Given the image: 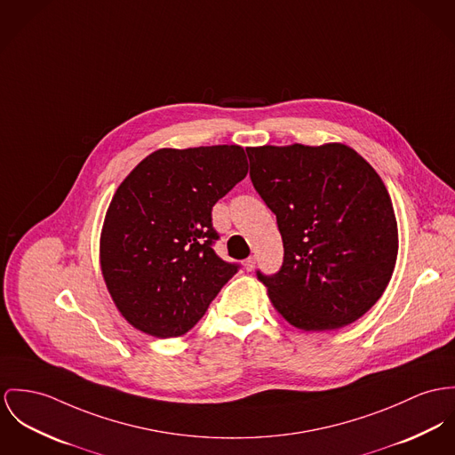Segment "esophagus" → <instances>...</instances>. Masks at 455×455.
Here are the masks:
<instances>
[{
    "label": "esophagus",
    "mask_w": 455,
    "mask_h": 455,
    "mask_svg": "<svg viewBox=\"0 0 455 455\" xmlns=\"http://www.w3.org/2000/svg\"><path fill=\"white\" fill-rule=\"evenodd\" d=\"M254 267H256V256H249L244 261V268L247 272H251L254 270Z\"/></svg>",
    "instance_id": "34e87169"
}]
</instances>
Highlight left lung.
<instances>
[{
  "instance_id": "left-lung-1",
  "label": "left lung",
  "mask_w": 455,
  "mask_h": 455,
  "mask_svg": "<svg viewBox=\"0 0 455 455\" xmlns=\"http://www.w3.org/2000/svg\"><path fill=\"white\" fill-rule=\"evenodd\" d=\"M251 181L277 216L283 263L258 272L274 308L301 331H334L383 296L398 227L381 176L345 143L245 148Z\"/></svg>"
}]
</instances>
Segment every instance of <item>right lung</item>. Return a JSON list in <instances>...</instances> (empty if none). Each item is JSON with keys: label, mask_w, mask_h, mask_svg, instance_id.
Segmentation results:
<instances>
[{"label": "right lung", "mask_w": 455, "mask_h": 455, "mask_svg": "<svg viewBox=\"0 0 455 455\" xmlns=\"http://www.w3.org/2000/svg\"><path fill=\"white\" fill-rule=\"evenodd\" d=\"M247 175L239 145L159 148L117 187L100 234L114 305L156 338L188 332L239 265L212 249V206Z\"/></svg>", "instance_id": "obj_1"}]
</instances>
